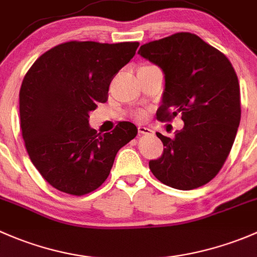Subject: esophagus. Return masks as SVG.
Instances as JSON below:
<instances>
[{
	"mask_svg": "<svg viewBox=\"0 0 257 257\" xmlns=\"http://www.w3.org/2000/svg\"><path fill=\"white\" fill-rule=\"evenodd\" d=\"M139 132L142 135H152L153 131L151 128L145 127V126H139Z\"/></svg>",
	"mask_w": 257,
	"mask_h": 257,
	"instance_id": "1",
	"label": "esophagus"
}]
</instances>
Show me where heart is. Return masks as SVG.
Returning a JSON list of instances; mask_svg holds the SVG:
<instances>
[{
  "label": "heart",
  "mask_w": 257,
  "mask_h": 257,
  "mask_svg": "<svg viewBox=\"0 0 257 257\" xmlns=\"http://www.w3.org/2000/svg\"><path fill=\"white\" fill-rule=\"evenodd\" d=\"M144 116H145L144 112H139V113H137V117H139V118H144Z\"/></svg>",
  "instance_id": "heart-1"
}]
</instances>
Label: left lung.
Returning a JSON list of instances; mask_svg holds the SVG:
<instances>
[{
	"mask_svg": "<svg viewBox=\"0 0 257 257\" xmlns=\"http://www.w3.org/2000/svg\"><path fill=\"white\" fill-rule=\"evenodd\" d=\"M139 54L165 73L166 89L157 120L182 116L174 137L157 132L163 153L150 161L166 186L195 189L210 182L225 163L241 117L237 75L225 54L197 34L179 32L141 46Z\"/></svg>",
	"mask_w": 257,
	"mask_h": 257,
	"instance_id": "obj_1",
	"label": "left lung"
}]
</instances>
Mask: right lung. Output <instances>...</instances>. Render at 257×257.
I'll return each mask as SVG.
<instances>
[{
    "instance_id": "1",
    "label": "right lung",
    "mask_w": 257,
    "mask_h": 257,
    "mask_svg": "<svg viewBox=\"0 0 257 257\" xmlns=\"http://www.w3.org/2000/svg\"><path fill=\"white\" fill-rule=\"evenodd\" d=\"M139 42L70 41L42 54L20 90L26 150L34 167L55 189L88 194L109 177L116 153L137 127L118 121L101 135L90 128L89 112L106 102L113 76L134 58Z\"/></svg>"
}]
</instances>
